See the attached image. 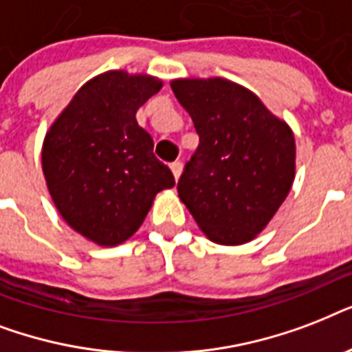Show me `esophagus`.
I'll return each mask as SVG.
<instances>
[{"label": "esophagus", "instance_id": "34e87169", "mask_svg": "<svg viewBox=\"0 0 352 352\" xmlns=\"http://www.w3.org/2000/svg\"><path fill=\"white\" fill-rule=\"evenodd\" d=\"M170 170H171V173H173V177H175V181H179V177H181V173H182L181 162H173V164H170Z\"/></svg>", "mask_w": 352, "mask_h": 352}]
</instances>
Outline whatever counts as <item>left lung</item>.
<instances>
[{
    "mask_svg": "<svg viewBox=\"0 0 352 352\" xmlns=\"http://www.w3.org/2000/svg\"><path fill=\"white\" fill-rule=\"evenodd\" d=\"M171 89L199 135L177 184L179 197L217 245L256 239L294 182V133L232 80L177 78Z\"/></svg>",
    "mask_w": 352,
    "mask_h": 352,
    "instance_id": "1",
    "label": "left lung"
}]
</instances>
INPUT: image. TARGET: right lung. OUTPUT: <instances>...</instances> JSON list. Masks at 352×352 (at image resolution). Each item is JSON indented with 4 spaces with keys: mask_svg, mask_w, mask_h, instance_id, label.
<instances>
[{
    "mask_svg": "<svg viewBox=\"0 0 352 352\" xmlns=\"http://www.w3.org/2000/svg\"><path fill=\"white\" fill-rule=\"evenodd\" d=\"M162 80L107 71L85 82L45 133L41 170L63 221L100 246L127 241L146 219L155 195L175 186L138 126V107Z\"/></svg>",
    "mask_w": 352,
    "mask_h": 352,
    "instance_id": "right-lung-1",
    "label": "right lung"
}]
</instances>
